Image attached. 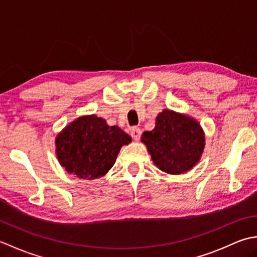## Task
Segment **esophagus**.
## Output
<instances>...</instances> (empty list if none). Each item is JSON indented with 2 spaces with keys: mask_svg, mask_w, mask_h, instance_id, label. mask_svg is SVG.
Segmentation results:
<instances>
[{
  "mask_svg": "<svg viewBox=\"0 0 257 257\" xmlns=\"http://www.w3.org/2000/svg\"><path fill=\"white\" fill-rule=\"evenodd\" d=\"M130 135H132V137L136 141H138L140 139V137H141V130H140V128H138V127L132 128V130H130Z\"/></svg>",
  "mask_w": 257,
  "mask_h": 257,
  "instance_id": "34e87169",
  "label": "esophagus"
}]
</instances>
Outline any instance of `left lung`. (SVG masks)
Masks as SVG:
<instances>
[{
    "label": "left lung",
    "mask_w": 257,
    "mask_h": 257,
    "mask_svg": "<svg viewBox=\"0 0 257 257\" xmlns=\"http://www.w3.org/2000/svg\"><path fill=\"white\" fill-rule=\"evenodd\" d=\"M146 145L155 165L169 174L191 170L201 159L205 146L203 129L187 114L165 109L156 118V127L145 132Z\"/></svg>",
    "instance_id": "1"
}]
</instances>
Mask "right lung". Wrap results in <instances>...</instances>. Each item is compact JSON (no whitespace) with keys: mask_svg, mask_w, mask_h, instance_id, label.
Masks as SVG:
<instances>
[{"mask_svg":"<svg viewBox=\"0 0 257 257\" xmlns=\"http://www.w3.org/2000/svg\"><path fill=\"white\" fill-rule=\"evenodd\" d=\"M132 137L118 125H108L95 114L79 117L57 135L56 156L68 173L94 180L110 170L123 145Z\"/></svg>","mask_w":257,"mask_h":257,"instance_id":"obj_1","label":"right lung"}]
</instances>
